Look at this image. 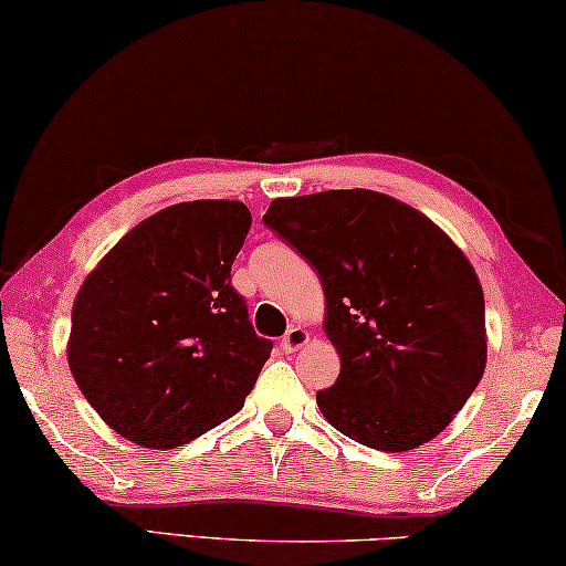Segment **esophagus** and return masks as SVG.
Here are the masks:
<instances>
[{
    "label": "esophagus",
    "mask_w": 566,
    "mask_h": 566,
    "mask_svg": "<svg viewBox=\"0 0 566 566\" xmlns=\"http://www.w3.org/2000/svg\"><path fill=\"white\" fill-rule=\"evenodd\" d=\"M307 343H310V332L300 325H292L290 329H286V335L282 337V347L286 349V353H294V349H300Z\"/></svg>",
    "instance_id": "obj_1"
}]
</instances>
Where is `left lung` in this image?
Listing matches in <instances>:
<instances>
[{"label": "left lung", "mask_w": 566, "mask_h": 566, "mask_svg": "<svg viewBox=\"0 0 566 566\" xmlns=\"http://www.w3.org/2000/svg\"><path fill=\"white\" fill-rule=\"evenodd\" d=\"M264 223L325 286L339 375L317 392L322 416L390 453L441 433L486 367V307L463 251L420 211L367 188L276 199Z\"/></svg>", "instance_id": "obj_1"}]
</instances>
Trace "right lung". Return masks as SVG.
Instances as JSON below:
<instances>
[{
	"mask_svg": "<svg viewBox=\"0 0 566 566\" xmlns=\"http://www.w3.org/2000/svg\"><path fill=\"white\" fill-rule=\"evenodd\" d=\"M249 227L241 201L168 206L128 231L80 286L67 363L115 433L174 448L244 406L272 353L231 286Z\"/></svg>",
	"mask_w": 566,
	"mask_h": 566,
	"instance_id": "obj_1",
	"label": "right lung"
}]
</instances>
